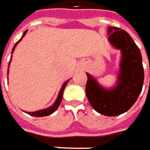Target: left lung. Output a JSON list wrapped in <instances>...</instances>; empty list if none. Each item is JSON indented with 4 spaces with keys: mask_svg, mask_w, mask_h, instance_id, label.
<instances>
[{
    "mask_svg": "<svg viewBox=\"0 0 150 150\" xmlns=\"http://www.w3.org/2000/svg\"><path fill=\"white\" fill-rule=\"evenodd\" d=\"M108 29L110 44L121 51L117 81L113 87L108 88L86 73L85 92L96 111L106 116H116L128 111L138 100L143 86L144 69L140 50L130 35L115 27Z\"/></svg>",
    "mask_w": 150,
    "mask_h": 150,
    "instance_id": "8db88e82",
    "label": "left lung"
}]
</instances>
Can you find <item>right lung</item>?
Masks as SVG:
<instances>
[{"mask_svg": "<svg viewBox=\"0 0 150 150\" xmlns=\"http://www.w3.org/2000/svg\"><path fill=\"white\" fill-rule=\"evenodd\" d=\"M28 30L25 31L23 32V35L22 37L20 38V40H18V42H16V43L14 45V47L12 48V54H13L14 52V50H15V48L17 46V44L20 42L23 38L24 37L27 32H28ZM12 55L11 56V58H10V62L8 63V72H9V66H10V62H11V61H12ZM69 81V80L68 81H66V82H64L62 84V86L61 88L60 91L58 92V97L56 99V100L55 102L54 103L53 105H51L50 107L49 108H45V109H42V110H39V111H31V112H28V111H25V113L28 114V115H30L31 116H35V117H43V116H47V115H51L52 113H54L58 108L59 107V105L61 104V102H62V97H63V92H64V89H65V88H66V84H68V82Z\"/></svg>", "mask_w": 150, "mask_h": 150, "instance_id": "obj_1", "label": "right lung"}]
</instances>
